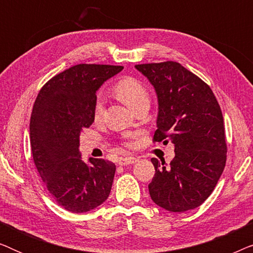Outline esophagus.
<instances>
[{
  "label": "esophagus",
  "instance_id": "obj_1",
  "mask_svg": "<svg viewBox=\"0 0 253 253\" xmlns=\"http://www.w3.org/2000/svg\"><path fill=\"white\" fill-rule=\"evenodd\" d=\"M137 161L136 158L133 157H126V158H121L119 160V164L121 166H126V165H131V164H134V162Z\"/></svg>",
  "mask_w": 253,
  "mask_h": 253
}]
</instances>
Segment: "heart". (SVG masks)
I'll return each instance as SVG.
<instances>
[{
	"label": "heart",
	"instance_id": "heart-1",
	"mask_svg": "<svg viewBox=\"0 0 253 253\" xmlns=\"http://www.w3.org/2000/svg\"><path fill=\"white\" fill-rule=\"evenodd\" d=\"M114 92L121 101L129 107L134 109L138 105L144 102H150V93L145 85L138 79L133 77H123L119 79L114 85ZM103 112V100L101 98L96 99L94 103V117L101 115Z\"/></svg>",
	"mask_w": 253,
	"mask_h": 253
}]
</instances>
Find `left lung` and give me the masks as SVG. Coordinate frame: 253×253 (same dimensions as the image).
<instances>
[{"instance_id":"1","label":"left lung","mask_w":253,"mask_h":253,"mask_svg":"<svg viewBox=\"0 0 253 253\" xmlns=\"http://www.w3.org/2000/svg\"><path fill=\"white\" fill-rule=\"evenodd\" d=\"M155 89L159 110L153 140L175 146L169 166L152 158L148 191L158 206L182 213L213 192L227 160L223 116L212 89L177 62L138 64Z\"/></svg>"}]
</instances>
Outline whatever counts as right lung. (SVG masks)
I'll use <instances>...</instances> for the list:
<instances>
[{
  "instance_id": "right-lung-1",
  "label": "right lung",
  "mask_w": 253,
  "mask_h": 253,
  "mask_svg": "<svg viewBox=\"0 0 253 253\" xmlns=\"http://www.w3.org/2000/svg\"><path fill=\"white\" fill-rule=\"evenodd\" d=\"M120 65L78 64L48 81L34 102L30 140L34 165L60 206L72 213L94 210L108 198L116 166L83 161L79 137L94 122L96 91L122 71Z\"/></svg>"
}]
</instances>
